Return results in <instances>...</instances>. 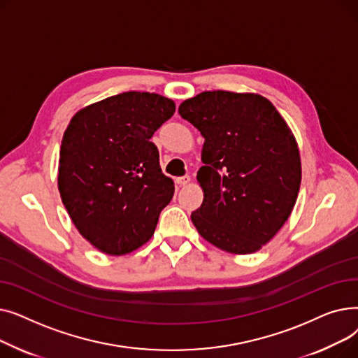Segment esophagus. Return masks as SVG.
I'll use <instances>...</instances> for the list:
<instances>
[{"label": "esophagus", "instance_id": "obj_1", "mask_svg": "<svg viewBox=\"0 0 358 358\" xmlns=\"http://www.w3.org/2000/svg\"><path fill=\"white\" fill-rule=\"evenodd\" d=\"M176 182L177 184H180V185H187L190 182V177L189 176H185V177H178V178H176Z\"/></svg>", "mask_w": 358, "mask_h": 358}]
</instances>
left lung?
I'll list each match as a JSON object with an SVG mask.
<instances>
[{
	"instance_id": "1",
	"label": "left lung",
	"mask_w": 358,
	"mask_h": 358,
	"mask_svg": "<svg viewBox=\"0 0 358 358\" xmlns=\"http://www.w3.org/2000/svg\"><path fill=\"white\" fill-rule=\"evenodd\" d=\"M178 113L204 138L197 181V232L231 254H252L289 219L302 181L297 142L286 120L254 92L203 91Z\"/></svg>"
}]
</instances>
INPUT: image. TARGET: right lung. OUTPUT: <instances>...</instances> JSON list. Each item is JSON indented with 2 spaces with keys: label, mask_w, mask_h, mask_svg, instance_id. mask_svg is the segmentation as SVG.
<instances>
[{
  "label": "right lung",
  "mask_w": 358,
  "mask_h": 358,
  "mask_svg": "<svg viewBox=\"0 0 358 358\" xmlns=\"http://www.w3.org/2000/svg\"><path fill=\"white\" fill-rule=\"evenodd\" d=\"M176 103L127 91L81 108L61 145L58 189L75 228L104 254L124 255L154 235L174 196L150 142Z\"/></svg>",
  "instance_id": "right-lung-1"
}]
</instances>
